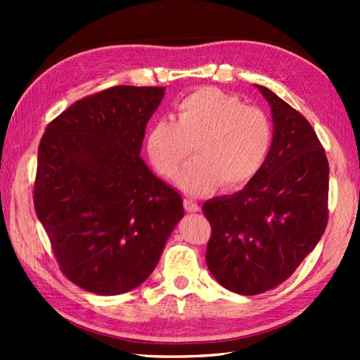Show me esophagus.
I'll list each match as a JSON object with an SVG mask.
<instances>
[{
    "label": "esophagus",
    "mask_w": 360,
    "mask_h": 360,
    "mask_svg": "<svg viewBox=\"0 0 360 360\" xmlns=\"http://www.w3.org/2000/svg\"><path fill=\"white\" fill-rule=\"evenodd\" d=\"M184 209L190 213H195V212H200V205H198L193 200H184Z\"/></svg>",
    "instance_id": "34e87169"
}]
</instances>
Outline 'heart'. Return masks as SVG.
Here are the masks:
<instances>
[{
  "label": "heart",
  "instance_id": "obj_1",
  "mask_svg": "<svg viewBox=\"0 0 360 360\" xmlns=\"http://www.w3.org/2000/svg\"><path fill=\"white\" fill-rule=\"evenodd\" d=\"M272 145V127L266 114L217 88H201L176 105V122L158 119L145 141L155 170L190 195H201L215 186L236 188L263 167Z\"/></svg>",
  "mask_w": 360,
  "mask_h": 360
}]
</instances>
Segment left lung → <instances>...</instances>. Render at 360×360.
Listing matches in <instances>:
<instances>
[{
  "mask_svg": "<svg viewBox=\"0 0 360 360\" xmlns=\"http://www.w3.org/2000/svg\"><path fill=\"white\" fill-rule=\"evenodd\" d=\"M272 145L263 167L231 196L204 202L212 235L205 252L221 286L241 295L277 288L316 248L328 224L325 150L309 122L271 89Z\"/></svg>",
  "mask_w": 360,
  "mask_h": 360,
  "instance_id": "obj_1",
  "label": "left lung"
}]
</instances>
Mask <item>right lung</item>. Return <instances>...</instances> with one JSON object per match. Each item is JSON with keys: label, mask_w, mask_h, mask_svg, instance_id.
Segmentation results:
<instances>
[{"label": "right lung", "mask_w": 360, "mask_h": 360, "mask_svg": "<svg viewBox=\"0 0 360 360\" xmlns=\"http://www.w3.org/2000/svg\"><path fill=\"white\" fill-rule=\"evenodd\" d=\"M159 86H112L72 103L38 147L35 213L68 280L98 295L137 288L184 217L141 158Z\"/></svg>", "instance_id": "add662e5"}]
</instances>
